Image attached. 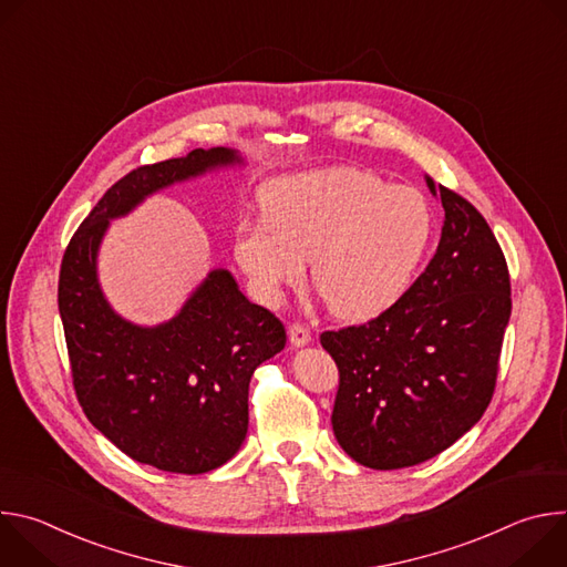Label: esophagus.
Returning <instances> with one entry per match:
<instances>
[{"label": "esophagus", "mask_w": 567, "mask_h": 567, "mask_svg": "<svg viewBox=\"0 0 567 567\" xmlns=\"http://www.w3.org/2000/svg\"><path fill=\"white\" fill-rule=\"evenodd\" d=\"M289 341L293 348H305L311 343V334L300 322H293V326H289Z\"/></svg>", "instance_id": "1"}]
</instances>
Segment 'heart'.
I'll use <instances>...</instances> for the list:
<instances>
[{
  "label": "heart",
  "mask_w": 567,
  "mask_h": 567,
  "mask_svg": "<svg viewBox=\"0 0 567 567\" xmlns=\"http://www.w3.org/2000/svg\"><path fill=\"white\" fill-rule=\"evenodd\" d=\"M262 215L235 230V260L267 305L311 278L348 320L394 307L413 287L433 245L435 213L411 186L359 168H322L269 182Z\"/></svg>",
  "instance_id": "1"
}]
</instances>
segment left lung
Returning a JSON list of instances; mask_svg holds the SVG:
<instances>
[{
  "instance_id": "1",
  "label": "left lung",
  "mask_w": 567,
  "mask_h": 567,
  "mask_svg": "<svg viewBox=\"0 0 567 567\" xmlns=\"http://www.w3.org/2000/svg\"><path fill=\"white\" fill-rule=\"evenodd\" d=\"M426 186L444 226L424 274L365 326L320 334L341 377L334 435L379 471L426 462L480 422L512 313L507 262L487 219L429 175Z\"/></svg>"
}]
</instances>
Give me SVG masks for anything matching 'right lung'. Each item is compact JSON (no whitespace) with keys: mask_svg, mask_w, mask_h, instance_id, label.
Here are the masks:
<instances>
[{"mask_svg":"<svg viewBox=\"0 0 567 567\" xmlns=\"http://www.w3.org/2000/svg\"><path fill=\"white\" fill-rule=\"evenodd\" d=\"M241 164L237 150L197 147L132 171L101 197L62 258L58 309L80 406L125 455L161 471L206 473L239 451L251 377L285 348L287 334L228 269H213L171 320L136 326L101 289V241L112 219L150 195Z\"/></svg>","mask_w":567,"mask_h":567,"instance_id":"obj_1","label":"right lung"}]
</instances>
